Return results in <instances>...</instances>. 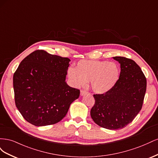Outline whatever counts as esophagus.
Wrapping results in <instances>:
<instances>
[{
    "label": "esophagus",
    "mask_w": 158,
    "mask_h": 158,
    "mask_svg": "<svg viewBox=\"0 0 158 158\" xmlns=\"http://www.w3.org/2000/svg\"><path fill=\"white\" fill-rule=\"evenodd\" d=\"M87 93V92L85 90H84V89H82L80 91V94H81V95H84V94H85Z\"/></svg>",
    "instance_id": "esophagus-1"
}]
</instances>
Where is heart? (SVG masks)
Instances as JSON below:
<instances>
[{
    "label": "heart",
    "mask_w": 158,
    "mask_h": 158,
    "mask_svg": "<svg viewBox=\"0 0 158 158\" xmlns=\"http://www.w3.org/2000/svg\"><path fill=\"white\" fill-rule=\"evenodd\" d=\"M120 75L118 66L113 62L106 60H81L75 69H68L70 81L78 87H82L89 82L94 92L104 94L116 84Z\"/></svg>",
    "instance_id": "1"
}]
</instances>
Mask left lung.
Here are the masks:
<instances>
[{"mask_svg": "<svg viewBox=\"0 0 158 158\" xmlns=\"http://www.w3.org/2000/svg\"><path fill=\"white\" fill-rule=\"evenodd\" d=\"M121 64V73L114 87L104 94H94L90 111L93 121L103 128L117 130L127 127L140 112L146 91V78L131 59L114 56Z\"/></svg>", "mask_w": 158, "mask_h": 158, "instance_id": "left-lung-1", "label": "left lung"}]
</instances>
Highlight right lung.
Returning <instances> with one entry per match:
<instances>
[{
    "mask_svg": "<svg viewBox=\"0 0 158 158\" xmlns=\"http://www.w3.org/2000/svg\"><path fill=\"white\" fill-rule=\"evenodd\" d=\"M70 60L36 50L23 59L13 76L16 106L32 125H54L63 119L80 89L65 82Z\"/></svg>",
    "mask_w": 158,
    "mask_h": 158,
    "instance_id": "right-lung-1",
    "label": "right lung"
}]
</instances>
